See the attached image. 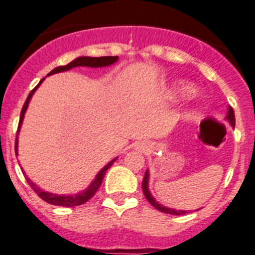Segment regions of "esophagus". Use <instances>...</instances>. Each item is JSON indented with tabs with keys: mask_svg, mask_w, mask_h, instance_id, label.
I'll return each mask as SVG.
<instances>
[{
	"mask_svg": "<svg viewBox=\"0 0 255 255\" xmlns=\"http://www.w3.org/2000/svg\"><path fill=\"white\" fill-rule=\"evenodd\" d=\"M137 148L144 150V148H146V143H143V142H138V143H137Z\"/></svg>",
	"mask_w": 255,
	"mask_h": 255,
	"instance_id": "esophagus-1",
	"label": "esophagus"
}]
</instances>
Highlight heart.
<instances>
[{
	"label": "heart",
	"instance_id": "1",
	"mask_svg": "<svg viewBox=\"0 0 255 255\" xmlns=\"http://www.w3.org/2000/svg\"><path fill=\"white\" fill-rule=\"evenodd\" d=\"M174 91H175L176 94H188L192 91V86L188 84H185V82H176L175 85H174Z\"/></svg>",
	"mask_w": 255,
	"mask_h": 255
}]
</instances>
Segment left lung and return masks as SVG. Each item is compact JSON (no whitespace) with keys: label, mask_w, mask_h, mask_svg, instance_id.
I'll return each mask as SVG.
<instances>
[{"label":"left lung","mask_w":255,"mask_h":255,"mask_svg":"<svg viewBox=\"0 0 255 255\" xmlns=\"http://www.w3.org/2000/svg\"><path fill=\"white\" fill-rule=\"evenodd\" d=\"M225 119H226V121L233 126V128H235V114H234V111L231 107L228 108V114H226ZM148 178H150V173H148V170H146V173H144V176H143V182H142V190H143V194L144 197H146V199L150 202L151 205H152L156 210L161 211V212L164 213H169V215H184V213H187V211L184 210H175V208L165 207V206L160 205L159 202H156V199L153 198L150 189H148Z\"/></svg>","instance_id":"left-lung-1"}]
</instances>
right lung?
Segmentation results:
<instances>
[{
    "instance_id": "1",
    "label": "right lung",
    "mask_w": 255,
    "mask_h": 255,
    "mask_svg": "<svg viewBox=\"0 0 255 255\" xmlns=\"http://www.w3.org/2000/svg\"><path fill=\"white\" fill-rule=\"evenodd\" d=\"M117 61H118V57H117V56H114V57L113 56H108V57H77V58L73 59L72 62H70L68 65L59 66V67H56L54 70H52L49 73H48L47 76H50V75H54V73H58V72H63V71H68V70H71V68H75V67H93V68L108 67V66L114 65ZM43 80H44V79H43ZM43 80H40V82L36 85L35 89H33V90L30 91V94L27 95L26 100H25L24 107H22V109H21V114H20V122H19V127H17V134H16V142H15L16 155H17V136H19L20 128H21L22 121H24L25 112H26L27 107H29V102H30L31 96L34 95V93H35L36 89L40 86V84L43 82ZM117 159H118V157H116V159H113L112 161L108 162V164L105 165L104 167H103L102 170L96 174L95 179H94L93 182L90 183V185H89V187L86 188L85 190H82V192H79V193H76V194H62V196H59V194L49 193V192H45V190H43L42 188H39L38 185H36L35 183L31 182L30 179L27 178V176H26V180H27V183H29V185L33 188L34 192H35V193L38 194V196L40 197L43 201L48 202V203H50V205H54V206H63V207H75V206L84 205L85 202H88L89 199H90L91 197H93L94 194L96 193V190L99 189V187L102 185L105 173H107L108 169H109V167L113 165V162L116 161Z\"/></svg>"
}]
</instances>
